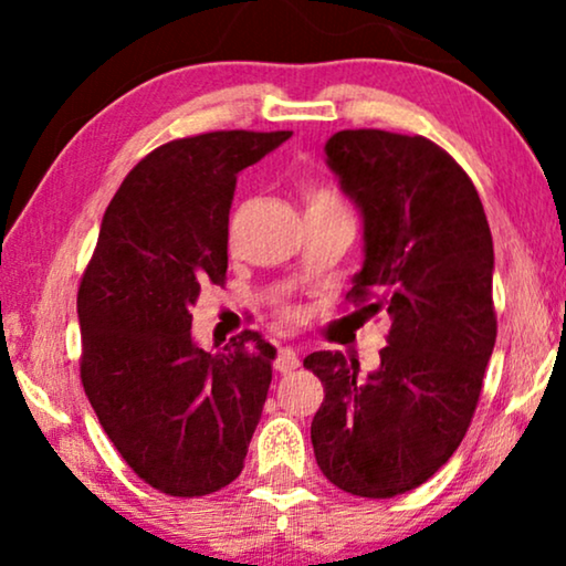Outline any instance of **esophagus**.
<instances>
[{
  "label": "esophagus",
  "mask_w": 566,
  "mask_h": 566,
  "mask_svg": "<svg viewBox=\"0 0 566 566\" xmlns=\"http://www.w3.org/2000/svg\"><path fill=\"white\" fill-rule=\"evenodd\" d=\"M301 366V360H298V353L293 350V347H281V350H277V358H275V370L277 374H291V370H296Z\"/></svg>",
  "instance_id": "1"
}]
</instances>
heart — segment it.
Masks as SVG:
<instances>
[{"instance_id":"heart-1","label":"heart","mask_w":566,"mask_h":566,"mask_svg":"<svg viewBox=\"0 0 566 566\" xmlns=\"http://www.w3.org/2000/svg\"><path fill=\"white\" fill-rule=\"evenodd\" d=\"M304 196H306V211H316V208H345L343 200H339L332 190L322 188V185H308ZM283 316H285V319H293L296 312L285 308Z\"/></svg>"}]
</instances>
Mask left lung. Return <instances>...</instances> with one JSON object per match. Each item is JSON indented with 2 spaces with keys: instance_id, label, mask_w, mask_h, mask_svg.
<instances>
[{
  "instance_id": "obj_1",
  "label": "left lung",
  "mask_w": 566,
  "mask_h": 566,
  "mask_svg": "<svg viewBox=\"0 0 566 566\" xmlns=\"http://www.w3.org/2000/svg\"><path fill=\"white\" fill-rule=\"evenodd\" d=\"M327 165L363 213L366 262L347 301L389 316L381 366L312 353L324 384L312 422L322 474L386 500L428 482L467 436L497 339L494 250L471 177L424 136L339 130Z\"/></svg>"
}]
</instances>
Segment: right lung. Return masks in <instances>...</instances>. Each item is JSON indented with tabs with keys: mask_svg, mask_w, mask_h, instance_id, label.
I'll use <instances>...</instances> for the list:
<instances>
[{
	"mask_svg": "<svg viewBox=\"0 0 566 566\" xmlns=\"http://www.w3.org/2000/svg\"><path fill=\"white\" fill-rule=\"evenodd\" d=\"M291 130H211L138 161L103 216L76 314L80 376L138 479L169 497L234 482L273 381L275 347L244 329L221 353L192 343L190 308L229 268L237 175Z\"/></svg>",
	"mask_w": 566,
	"mask_h": 566,
	"instance_id": "right-lung-1",
	"label": "right lung"
}]
</instances>
